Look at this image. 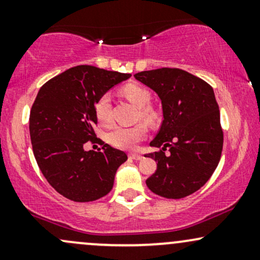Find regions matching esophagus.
I'll use <instances>...</instances> for the list:
<instances>
[{
  "mask_svg": "<svg viewBox=\"0 0 260 260\" xmlns=\"http://www.w3.org/2000/svg\"><path fill=\"white\" fill-rule=\"evenodd\" d=\"M129 157L131 159H133V160H142L143 159V156L140 154H129Z\"/></svg>",
  "mask_w": 260,
  "mask_h": 260,
  "instance_id": "obj_1",
  "label": "esophagus"
}]
</instances>
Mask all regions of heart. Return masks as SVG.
I'll use <instances>...</instances> for the list:
<instances>
[{"instance_id":"obj_1","label":"heart","mask_w":260,"mask_h":260,"mask_svg":"<svg viewBox=\"0 0 260 260\" xmlns=\"http://www.w3.org/2000/svg\"><path fill=\"white\" fill-rule=\"evenodd\" d=\"M122 94L131 103L139 107V118L145 122H154L155 113L149 107L151 103L150 92L138 84H127L122 88ZM94 115L99 124L107 127L111 124L110 113V95L103 94L94 105ZM147 136V128L144 124H137L133 127H117L107 136V140L113 147L120 149H133Z\"/></svg>"}]
</instances>
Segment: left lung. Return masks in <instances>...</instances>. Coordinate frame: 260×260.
<instances>
[{
	"mask_svg": "<svg viewBox=\"0 0 260 260\" xmlns=\"http://www.w3.org/2000/svg\"><path fill=\"white\" fill-rule=\"evenodd\" d=\"M134 78L153 89L162 105L164 121L150 142L161 149L145 155L157 162L147 186L164 198H184L207 183L221 157L223 133L213 88L178 68L144 71Z\"/></svg>",
	"mask_w": 260,
	"mask_h": 260,
	"instance_id": "left-lung-1",
	"label": "left lung"
}]
</instances>
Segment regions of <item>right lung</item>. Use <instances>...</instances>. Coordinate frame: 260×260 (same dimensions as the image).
Returning a JSON list of instances; mask_svg holds the SVG:
<instances>
[{
    "label": "right lung",
    "mask_w": 260,
    "mask_h": 260,
    "mask_svg": "<svg viewBox=\"0 0 260 260\" xmlns=\"http://www.w3.org/2000/svg\"><path fill=\"white\" fill-rule=\"evenodd\" d=\"M131 74L77 66L53 77L39 90L29 117L32 153L52 188L73 202H92L113 187L124 151L103 143V150L85 151L98 123L94 105Z\"/></svg>",
    "instance_id": "right-lung-1"
}]
</instances>
